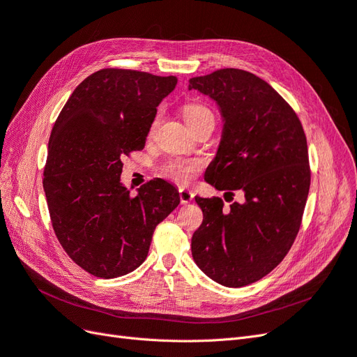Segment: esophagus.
<instances>
[{"label":"esophagus","mask_w":357,"mask_h":357,"mask_svg":"<svg viewBox=\"0 0 357 357\" xmlns=\"http://www.w3.org/2000/svg\"><path fill=\"white\" fill-rule=\"evenodd\" d=\"M179 199H181L182 204H187L194 199V194L188 188H179Z\"/></svg>","instance_id":"esophagus-1"}]
</instances>
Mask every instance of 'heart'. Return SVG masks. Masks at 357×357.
<instances>
[{
  "label": "heart",
  "mask_w": 357,
  "mask_h": 357,
  "mask_svg": "<svg viewBox=\"0 0 357 357\" xmlns=\"http://www.w3.org/2000/svg\"><path fill=\"white\" fill-rule=\"evenodd\" d=\"M182 116L185 119L188 128L191 126L197 124L206 119H213V112L203 105V103L199 102H190L185 103L182 108ZM158 123V117L154 120L153 123V129L155 128ZM199 170V165L197 163H183V162H175V163H170L165 167V175L167 178H172L176 182L181 183H187L191 181V178L194 176L195 172Z\"/></svg>",
  "instance_id": "obj_1"
}]
</instances>
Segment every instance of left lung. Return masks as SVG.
I'll return each mask as SVG.
<instances>
[{
	"mask_svg": "<svg viewBox=\"0 0 357 357\" xmlns=\"http://www.w3.org/2000/svg\"><path fill=\"white\" fill-rule=\"evenodd\" d=\"M188 89L213 99L224 121L206 182L227 191L225 200L245 192L227 209L220 197H195L203 222L192 258L216 283L241 287L278 267L300 231L312 178L305 133L289 103L255 74L225 68L191 78Z\"/></svg>",
	"mask_w": 357,
	"mask_h": 357,
	"instance_id": "1",
	"label": "left lung"
}]
</instances>
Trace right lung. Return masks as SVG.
Segmentation results:
<instances>
[{"label": "right lung", "mask_w": 357, "mask_h": 357, "mask_svg": "<svg viewBox=\"0 0 357 357\" xmlns=\"http://www.w3.org/2000/svg\"><path fill=\"white\" fill-rule=\"evenodd\" d=\"M176 83L105 68L78 84L53 126L43 179L52 225L68 257L96 278L139 267L155 227L181 202L163 179L135 197L120 182L121 158L145 146L158 103Z\"/></svg>", "instance_id": "add662e5"}]
</instances>
